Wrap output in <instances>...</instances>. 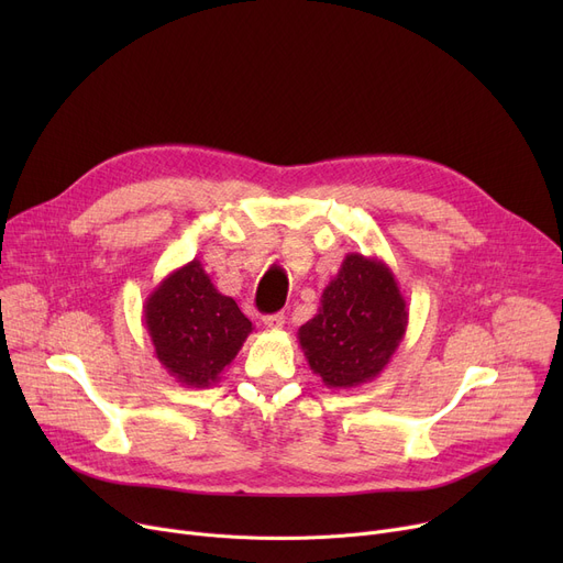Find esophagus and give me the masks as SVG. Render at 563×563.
Returning <instances> with one entry per match:
<instances>
[{"instance_id":"obj_1","label":"esophagus","mask_w":563,"mask_h":563,"mask_svg":"<svg viewBox=\"0 0 563 563\" xmlns=\"http://www.w3.org/2000/svg\"><path fill=\"white\" fill-rule=\"evenodd\" d=\"M283 323H285V314H283V312L266 314V317H264V327H266V329L278 331V329H283Z\"/></svg>"}]
</instances>
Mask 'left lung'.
<instances>
[{
	"instance_id": "obj_1",
	"label": "left lung",
	"mask_w": 563,
	"mask_h": 563,
	"mask_svg": "<svg viewBox=\"0 0 563 563\" xmlns=\"http://www.w3.org/2000/svg\"><path fill=\"white\" fill-rule=\"evenodd\" d=\"M406 327V299L390 266L346 253L321 291L317 314L299 329V344L323 386L346 390L388 367Z\"/></svg>"
}]
</instances>
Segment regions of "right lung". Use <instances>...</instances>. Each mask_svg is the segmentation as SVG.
Segmentation results:
<instances>
[{"mask_svg":"<svg viewBox=\"0 0 563 563\" xmlns=\"http://www.w3.org/2000/svg\"><path fill=\"white\" fill-rule=\"evenodd\" d=\"M143 323L162 367L187 388H210L253 333V323L221 294L200 260L170 272L143 306Z\"/></svg>","mask_w":563,"mask_h":563,"instance_id":"obj_1","label":"right lung"}]
</instances>
